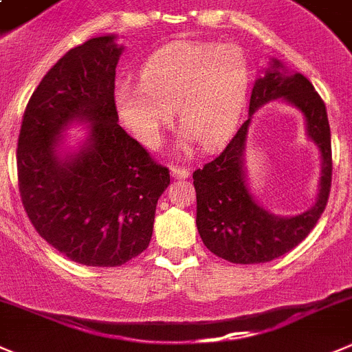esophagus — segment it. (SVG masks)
I'll list each match as a JSON object with an SVG mask.
<instances>
[{"instance_id":"34e87169","label":"esophagus","mask_w":352,"mask_h":352,"mask_svg":"<svg viewBox=\"0 0 352 352\" xmlns=\"http://www.w3.org/2000/svg\"><path fill=\"white\" fill-rule=\"evenodd\" d=\"M170 176H173L174 179H186L190 176V173L185 167L173 164V166H170Z\"/></svg>"}]
</instances>
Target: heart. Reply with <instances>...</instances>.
<instances>
[{"mask_svg":"<svg viewBox=\"0 0 352 352\" xmlns=\"http://www.w3.org/2000/svg\"><path fill=\"white\" fill-rule=\"evenodd\" d=\"M251 67L237 45L179 40L155 50L140 71V83H122L115 109L122 125L148 148L159 146L176 108L178 146L195 140L212 148L234 131L246 106Z\"/></svg>","mask_w":352,"mask_h":352,"instance_id":"heart-1","label":"heart"}]
</instances>
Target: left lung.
<instances>
[{"mask_svg":"<svg viewBox=\"0 0 352 352\" xmlns=\"http://www.w3.org/2000/svg\"><path fill=\"white\" fill-rule=\"evenodd\" d=\"M283 98L302 111L308 135L322 153V178L315 206L295 217L274 215L259 206L247 185L243 151L247 129L258 107ZM197 192V230L204 246L232 263H265L298 246L327 208L331 188V138L327 108L312 83L289 73L277 59L254 82L250 118L214 160L193 173Z\"/></svg>","mask_w":352,"mask_h":352,"instance_id":"obj_1","label":"left lung"}]
</instances>
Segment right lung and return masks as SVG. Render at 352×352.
Wrapping results in <instances>:
<instances>
[{
  "label": "right lung",
  "mask_w": 352,
  "mask_h": 352,
  "mask_svg": "<svg viewBox=\"0 0 352 352\" xmlns=\"http://www.w3.org/2000/svg\"><path fill=\"white\" fill-rule=\"evenodd\" d=\"M124 47L90 38L48 71L25 106L17 144L22 206L38 234L69 260L118 267L148 248L169 169L118 125L115 69ZM89 123L76 152L62 132Z\"/></svg>",
  "instance_id": "1"
}]
</instances>
